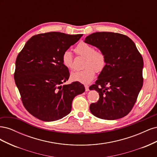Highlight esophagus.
<instances>
[{"label": "esophagus", "mask_w": 157, "mask_h": 157, "mask_svg": "<svg viewBox=\"0 0 157 157\" xmlns=\"http://www.w3.org/2000/svg\"><path fill=\"white\" fill-rule=\"evenodd\" d=\"M84 87H85V90H86V92L89 91V86H88V85H85Z\"/></svg>", "instance_id": "34e87169"}]
</instances>
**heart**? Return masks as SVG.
<instances>
[{"label":"heart","instance_id":"obj_1","mask_svg":"<svg viewBox=\"0 0 157 157\" xmlns=\"http://www.w3.org/2000/svg\"><path fill=\"white\" fill-rule=\"evenodd\" d=\"M75 53L85 58L82 71L71 73V78L74 81L82 84L91 82L96 73H101L106 67L107 58L101 50H96L91 44L86 42H80L75 47ZM61 61L65 67L69 69H73V57L69 50H65L61 56Z\"/></svg>","mask_w":157,"mask_h":157}]
</instances>
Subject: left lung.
<instances>
[{
	"mask_svg": "<svg viewBox=\"0 0 157 157\" xmlns=\"http://www.w3.org/2000/svg\"><path fill=\"white\" fill-rule=\"evenodd\" d=\"M105 53L106 67L90 90L99 99L90 105L94 116L115 120L129 113L143 86V58L129 37L112 32H96L84 40Z\"/></svg>",
	"mask_w": 157,
	"mask_h": 157,
	"instance_id": "8db88e82",
	"label": "left lung"
}]
</instances>
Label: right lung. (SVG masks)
Masks as SVG:
<instances>
[{
  "instance_id": "add662e5",
  "label": "right lung",
  "mask_w": 157,
  "mask_h": 157,
  "mask_svg": "<svg viewBox=\"0 0 157 157\" xmlns=\"http://www.w3.org/2000/svg\"><path fill=\"white\" fill-rule=\"evenodd\" d=\"M82 36L40 33L33 36L18 54L14 80L23 106L38 119L50 122L67 115L74 98L85 91L79 82L61 85L70 75L61 56Z\"/></svg>"
}]
</instances>
